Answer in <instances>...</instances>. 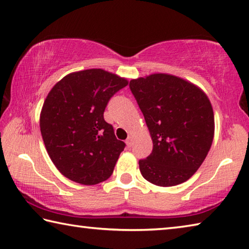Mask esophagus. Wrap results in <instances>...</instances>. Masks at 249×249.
Wrapping results in <instances>:
<instances>
[{
  "mask_svg": "<svg viewBox=\"0 0 249 249\" xmlns=\"http://www.w3.org/2000/svg\"><path fill=\"white\" fill-rule=\"evenodd\" d=\"M126 145H127L128 148L129 147H132V145H133V137L132 136H128L127 140H126Z\"/></svg>",
  "mask_w": 249,
  "mask_h": 249,
  "instance_id": "obj_1",
  "label": "esophagus"
}]
</instances>
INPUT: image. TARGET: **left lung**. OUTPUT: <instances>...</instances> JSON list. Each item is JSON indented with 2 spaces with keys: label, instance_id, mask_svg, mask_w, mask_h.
<instances>
[{
  "label": "left lung",
  "instance_id": "left-lung-1",
  "mask_svg": "<svg viewBox=\"0 0 249 249\" xmlns=\"http://www.w3.org/2000/svg\"><path fill=\"white\" fill-rule=\"evenodd\" d=\"M129 88L154 145L153 153L138 162L141 174L159 187L190 179L214 138V113L208 95L196 84L168 73L133 79Z\"/></svg>",
  "mask_w": 249,
  "mask_h": 249
}]
</instances>
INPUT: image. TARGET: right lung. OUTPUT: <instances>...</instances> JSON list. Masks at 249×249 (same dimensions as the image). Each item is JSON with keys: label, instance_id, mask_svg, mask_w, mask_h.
<instances>
[{"label": "right lung", "instance_id": "1", "mask_svg": "<svg viewBox=\"0 0 249 249\" xmlns=\"http://www.w3.org/2000/svg\"><path fill=\"white\" fill-rule=\"evenodd\" d=\"M128 80L103 69L75 71L54 84L39 116L46 150L57 169L74 182L107 180L125 142L119 141L103 113L113 94Z\"/></svg>", "mask_w": 249, "mask_h": 249}]
</instances>
